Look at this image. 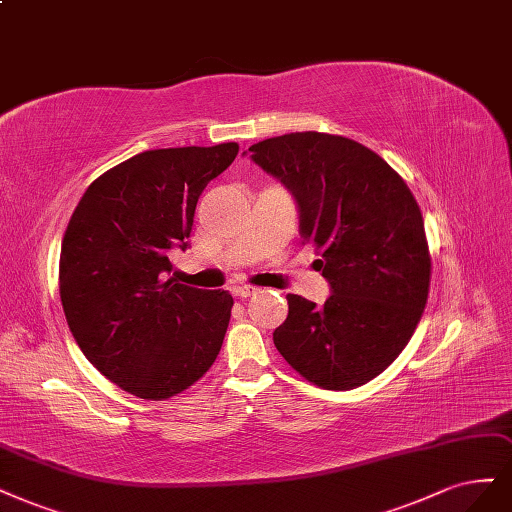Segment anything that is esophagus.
<instances>
[{"label": "esophagus", "mask_w": 512, "mask_h": 512, "mask_svg": "<svg viewBox=\"0 0 512 512\" xmlns=\"http://www.w3.org/2000/svg\"><path fill=\"white\" fill-rule=\"evenodd\" d=\"M256 292H258V288H254V286H233V296H237V298H248Z\"/></svg>", "instance_id": "34e87169"}]
</instances>
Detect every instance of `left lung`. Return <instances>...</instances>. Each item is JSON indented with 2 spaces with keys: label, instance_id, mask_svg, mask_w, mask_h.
<instances>
[{
  "label": "left lung",
  "instance_id": "8db88e82",
  "mask_svg": "<svg viewBox=\"0 0 512 512\" xmlns=\"http://www.w3.org/2000/svg\"><path fill=\"white\" fill-rule=\"evenodd\" d=\"M252 161L298 205L332 294L322 307L288 294L273 332L284 360L324 390H354L407 347L426 309L432 260L419 205L379 154L317 131L264 139Z\"/></svg>",
  "mask_w": 512,
  "mask_h": 512
}]
</instances>
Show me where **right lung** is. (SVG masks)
<instances>
[{
  "instance_id": "1",
  "label": "right lung",
  "mask_w": 512,
  "mask_h": 512,
  "mask_svg": "<svg viewBox=\"0 0 512 512\" xmlns=\"http://www.w3.org/2000/svg\"><path fill=\"white\" fill-rule=\"evenodd\" d=\"M235 142L131 156L86 188L61 243L59 294L78 347L122 390L165 400L220 354L233 296L178 284L171 250L188 248L205 186Z\"/></svg>"
}]
</instances>
